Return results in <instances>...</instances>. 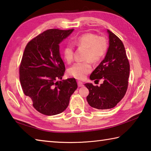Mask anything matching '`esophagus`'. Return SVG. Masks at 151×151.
I'll return each instance as SVG.
<instances>
[{
    "label": "esophagus",
    "mask_w": 151,
    "mask_h": 151,
    "mask_svg": "<svg viewBox=\"0 0 151 151\" xmlns=\"http://www.w3.org/2000/svg\"><path fill=\"white\" fill-rule=\"evenodd\" d=\"M78 87H81V86H84V84L83 82H81V81H78Z\"/></svg>",
    "instance_id": "34e87169"
}]
</instances>
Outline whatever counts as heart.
Instances as JSON below:
<instances>
[{
	"label": "heart",
	"mask_w": 151,
	"mask_h": 151,
	"mask_svg": "<svg viewBox=\"0 0 151 151\" xmlns=\"http://www.w3.org/2000/svg\"><path fill=\"white\" fill-rule=\"evenodd\" d=\"M73 45L77 47H85L84 59L86 61L75 63L68 70L70 76L83 80L92 70L91 61L97 63L102 60L108 51V42L105 36L98 35L94 33H85L76 37L73 41ZM75 55V47L67 45L63 50L64 59L68 63L72 62Z\"/></svg>",
	"instance_id": "obj_1"
}]
</instances>
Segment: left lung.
<instances>
[{
    "instance_id": "8db88e82",
    "label": "left lung",
    "mask_w": 151,
    "mask_h": 151,
    "mask_svg": "<svg viewBox=\"0 0 151 151\" xmlns=\"http://www.w3.org/2000/svg\"><path fill=\"white\" fill-rule=\"evenodd\" d=\"M109 46L106 55L95 68L90 78L104 81L100 86L84 85L89 90L86 100L89 105L98 109L113 108L124 97L128 88L130 65L124 45L113 32L108 30Z\"/></svg>"
}]
</instances>
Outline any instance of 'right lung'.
I'll list each match as a JSON object with an SVG mask.
<instances>
[{"label":"right lung","mask_w":151,"mask_h":151,"mask_svg":"<svg viewBox=\"0 0 151 151\" xmlns=\"http://www.w3.org/2000/svg\"><path fill=\"white\" fill-rule=\"evenodd\" d=\"M73 30L47 29L30 40L24 49L19 67L22 88L34 108L46 116L65 111L78 87L74 78L57 81L65 71L59 44Z\"/></svg>","instance_id":"obj_1"}]
</instances>
